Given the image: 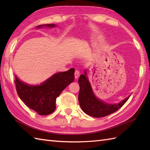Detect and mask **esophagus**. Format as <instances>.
I'll return each instance as SVG.
<instances>
[{
    "mask_svg": "<svg viewBox=\"0 0 150 150\" xmlns=\"http://www.w3.org/2000/svg\"><path fill=\"white\" fill-rule=\"evenodd\" d=\"M79 75H80V71H78V70H75V78L77 79L79 77Z\"/></svg>",
    "mask_w": 150,
    "mask_h": 150,
    "instance_id": "1",
    "label": "esophagus"
}]
</instances>
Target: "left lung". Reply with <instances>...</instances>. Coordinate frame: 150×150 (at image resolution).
<instances>
[{"label":"left lung","mask_w":150,"mask_h":150,"mask_svg":"<svg viewBox=\"0 0 150 150\" xmlns=\"http://www.w3.org/2000/svg\"><path fill=\"white\" fill-rule=\"evenodd\" d=\"M78 81L80 86L78 97L79 104L82 111L91 117H103L114 113L123 106L130 96L117 104H109L99 99L92 90L86 69L84 74L80 76Z\"/></svg>","instance_id":"1"}]
</instances>
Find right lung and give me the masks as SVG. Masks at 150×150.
<instances>
[{
	"mask_svg": "<svg viewBox=\"0 0 150 150\" xmlns=\"http://www.w3.org/2000/svg\"><path fill=\"white\" fill-rule=\"evenodd\" d=\"M55 24H44L37 26L54 28ZM75 69L67 71L59 72L44 81L39 85H31L21 81L15 75L18 95L28 107L40 115H47L56 109V98L60 93L74 81Z\"/></svg>",
	"mask_w": 150,
	"mask_h": 150,
	"instance_id": "add662e5",
	"label": "right lung"
}]
</instances>
